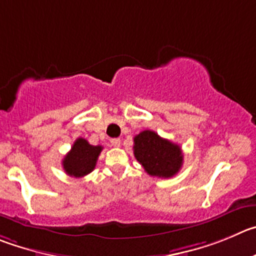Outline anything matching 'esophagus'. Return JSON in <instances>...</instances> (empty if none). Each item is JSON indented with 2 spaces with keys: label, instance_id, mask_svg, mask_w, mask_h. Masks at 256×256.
Instances as JSON below:
<instances>
[{
  "label": "esophagus",
  "instance_id": "1",
  "mask_svg": "<svg viewBox=\"0 0 256 256\" xmlns=\"http://www.w3.org/2000/svg\"><path fill=\"white\" fill-rule=\"evenodd\" d=\"M111 145L114 148H118L121 145V140L117 139V138H114V139H111Z\"/></svg>",
  "mask_w": 256,
  "mask_h": 256
}]
</instances>
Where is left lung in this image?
<instances>
[{
  "mask_svg": "<svg viewBox=\"0 0 256 256\" xmlns=\"http://www.w3.org/2000/svg\"><path fill=\"white\" fill-rule=\"evenodd\" d=\"M134 155L149 176L172 178L183 166L180 146L155 131L144 130L134 138Z\"/></svg>",
  "mask_w": 256,
  "mask_h": 256,
  "instance_id": "left-lung-1",
  "label": "left lung"
}]
</instances>
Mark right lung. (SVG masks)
<instances>
[{"instance_id":"obj_1","label":"right lung","mask_w":256,"mask_h":256,"mask_svg":"<svg viewBox=\"0 0 256 256\" xmlns=\"http://www.w3.org/2000/svg\"><path fill=\"white\" fill-rule=\"evenodd\" d=\"M104 148L101 145H90L83 138H78L74 142L70 152L64 156L63 159V168L68 176H84L90 174L94 169L98 155L101 154Z\"/></svg>"}]
</instances>
